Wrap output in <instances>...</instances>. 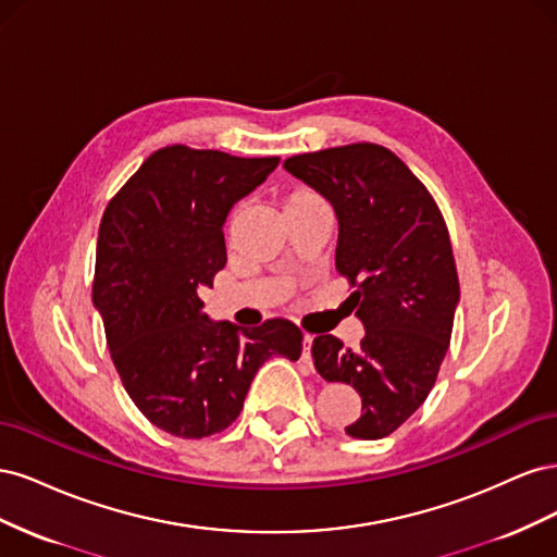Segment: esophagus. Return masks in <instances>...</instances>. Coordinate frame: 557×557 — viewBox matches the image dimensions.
<instances>
[{
	"label": "esophagus",
	"mask_w": 557,
	"mask_h": 557,
	"mask_svg": "<svg viewBox=\"0 0 557 557\" xmlns=\"http://www.w3.org/2000/svg\"><path fill=\"white\" fill-rule=\"evenodd\" d=\"M311 346H313V336L305 334V352H301V360L311 364Z\"/></svg>",
	"instance_id": "1"
}]
</instances>
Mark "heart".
<instances>
[{"instance_id":"obj_1","label":"heart","mask_w":557,"mask_h":557,"mask_svg":"<svg viewBox=\"0 0 557 557\" xmlns=\"http://www.w3.org/2000/svg\"><path fill=\"white\" fill-rule=\"evenodd\" d=\"M315 199H320V197L309 188H293L290 193H285V197H283V209L293 211V209L305 207V205H309V201H315Z\"/></svg>"}]
</instances>
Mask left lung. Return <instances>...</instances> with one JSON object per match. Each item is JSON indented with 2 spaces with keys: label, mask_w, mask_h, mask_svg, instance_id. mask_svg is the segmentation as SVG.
Masks as SVG:
<instances>
[{
  "label": "left lung",
  "mask_w": 557,
  "mask_h": 557,
  "mask_svg": "<svg viewBox=\"0 0 557 557\" xmlns=\"http://www.w3.org/2000/svg\"><path fill=\"white\" fill-rule=\"evenodd\" d=\"M285 172L323 195L339 221L336 269L356 285L360 348L313 339L318 374L356 387V440L395 432L430 395L460 301L444 215L407 164L376 144H350L285 160Z\"/></svg>",
  "instance_id": "1"
}]
</instances>
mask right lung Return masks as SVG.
Listing matches in <instances>:
<instances>
[{
    "instance_id": "1",
    "label": "right lung",
    "mask_w": 557,
    "mask_h": 557,
    "mask_svg": "<svg viewBox=\"0 0 557 557\" xmlns=\"http://www.w3.org/2000/svg\"><path fill=\"white\" fill-rule=\"evenodd\" d=\"M276 166L278 158L166 146L109 201L99 225L92 305L111 360L139 411L183 440L230 428L264 360L301 356L290 320L244 330L211 320L199 297L227 262L232 207Z\"/></svg>"
}]
</instances>
